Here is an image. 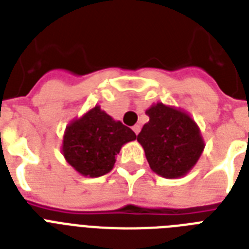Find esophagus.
<instances>
[{
  "label": "esophagus",
  "mask_w": 249,
  "mask_h": 249,
  "mask_svg": "<svg viewBox=\"0 0 249 249\" xmlns=\"http://www.w3.org/2000/svg\"><path fill=\"white\" fill-rule=\"evenodd\" d=\"M132 130H134V132L135 134H139V132H140V130H141V126L140 124H135L134 127H132Z\"/></svg>",
  "instance_id": "obj_1"
}]
</instances>
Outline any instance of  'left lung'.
I'll use <instances>...</instances> for the list:
<instances>
[{"label": "left lung", "instance_id": "1", "mask_svg": "<svg viewBox=\"0 0 249 249\" xmlns=\"http://www.w3.org/2000/svg\"><path fill=\"white\" fill-rule=\"evenodd\" d=\"M149 122L137 135L149 166L166 178L185 176L198 162L204 149L203 137L194 119L162 103L146 110Z\"/></svg>", "mask_w": 249, "mask_h": 249}]
</instances>
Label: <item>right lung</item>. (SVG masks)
Wrapping results in <instances>:
<instances>
[{"instance_id":"right-lung-1","label":"right lung","mask_w":249,"mask_h":249,"mask_svg":"<svg viewBox=\"0 0 249 249\" xmlns=\"http://www.w3.org/2000/svg\"><path fill=\"white\" fill-rule=\"evenodd\" d=\"M135 139L134 131L96 105L67 126L61 152L77 172L99 178L112 171L121 148Z\"/></svg>"}]
</instances>
